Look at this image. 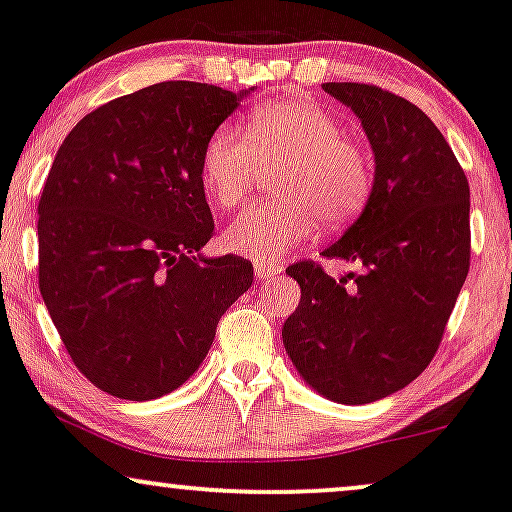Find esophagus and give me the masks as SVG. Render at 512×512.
Listing matches in <instances>:
<instances>
[{"label":"esophagus","instance_id":"obj_1","mask_svg":"<svg viewBox=\"0 0 512 512\" xmlns=\"http://www.w3.org/2000/svg\"><path fill=\"white\" fill-rule=\"evenodd\" d=\"M281 274V267L278 264H269V262H255V276L260 281H267V278Z\"/></svg>","mask_w":512,"mask_h":512}]
</instances>
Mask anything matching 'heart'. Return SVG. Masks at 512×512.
Listing matches in <instances>:
<instances>
[{"mask_svg":"<svg viewBox=\"0 0 512 512\" xmlns=\"http://www.w3.org/2000/svg\"><path fill=\"white\" fill-rule=\"evenodd\" d=\"M276 200L238 215L224 245L255 260H276L319 222L342 229L366 210L375 186L373 155L347 137L331 111L309 99H278L248 115L245 134L219 125L200 153V181L212 203H245L262 170H274Z\"/></svg>","mask_w":512,"mask_h":512,"instance_id":"b5f03b06","label":"heart"}]
</instances>
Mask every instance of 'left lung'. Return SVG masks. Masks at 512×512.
<instances>
[{
	"mask_svg": "<svg viewBox=\"0 0 512 512\" xmlns=\"http://www.w3.org/2000/svg\"><path fill=\"white\" fill-rule=\"evenodd\" d=\"M359 115L375 153L361 217L323 257L361 264L335 281L314 260L283 345L304 380L340 404H371L428 368L470 269V186L451 146L411 101L364 82H326Z\"/></svg>",
	"mask_w": 512,
	"mask_h": 512,
	"instance_id": "obj_1",
	"label": "left lung"
}]
</instances>
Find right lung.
Masks as SVG:
<instances>
[{"label": "right lung", "instance_id": "obj_1", "mask_svg": "<svg viewBox=\"0 0 512 512\" xmlns=\"http://www.w3.org/2000/svg\"><path fill=\"white\" fill-rule=\"evenodd\" d=\"M238 108L215 84L158 82L77 122L42 189L40 293L89 383L146 401L196 373L252 262L203 257L205 141Z\"/></svg>", "mask_w": 512, "mask_h": 512}]
</instances>
